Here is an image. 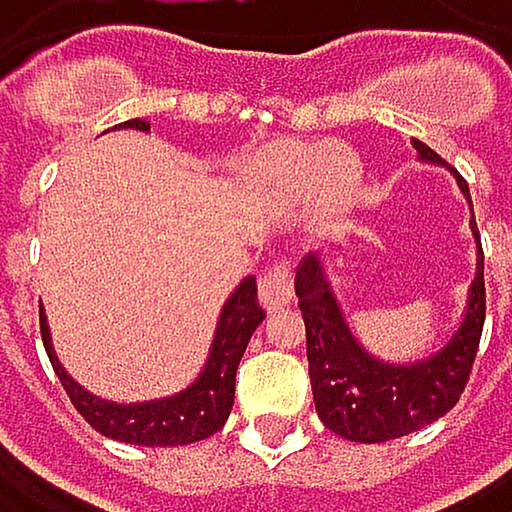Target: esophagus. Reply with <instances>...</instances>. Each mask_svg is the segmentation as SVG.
Wrapping results in <instances>:
<instances>
[{
	"mask_svg": "<svg viewBox=\"0 0 512 512\" xmlns=\"http://www.w3.org/2000/svg\"><path fill=\"white\" fill-rule=\"evenodd\" d=\"M259 299L265 305V311H280L293 302V274H290V265H274L268 268L262 277H259Z\"/></svg>",
	"mask_w": 512,
	"mask_h": 512,
	"instance_id": "esophagus-1",
	"label": "esophagus"
}]
</instances>
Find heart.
I'll list each match as a JSON object with an SVG mask.
<instances>
[{"label": "heart", "instance_id": "1", "mask_svg": "<svg viewBox=\"0 0 512 512\" xmlns=\"http://www.w3.org/2000/svg\"><path fill=\"white\" fill-rule=\"evenodd\" d=\"M265 176L280 198L302 201L305 195L317 192V204L336 213L360 189L363 164L354 152L332 149L329 143L280 146L268 155Z\"/></svg>", "mask_w": 512, "mask_h": 512}]
</instances>
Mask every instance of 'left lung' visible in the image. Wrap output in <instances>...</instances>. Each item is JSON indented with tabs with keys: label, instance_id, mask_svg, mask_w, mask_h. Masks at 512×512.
<instances>
[{
	"label": "left lung",
	"instance_id": "left-lung-1",
	"mask_svg": "<svg viewBox=\"0 0 512 512\" xmlns=\"http://www.w3.org/2000/svg\"><path fill=\"white\" fill-rule=\"evenodd\" d=\"M418 161L446 167V161L412 140ZM455 183L470 204V232L476 238V271L467 290V305L452 336L427 357L418 360H381L360 345L351 332L339 296L329 284L320 253H308L296 271V296L308 336V375L314 391V409L323 427L351 443H388L424 424L443 418L473 369L485 323V280H482V244L473 219L470 189L455 173Z\"/></svg>",
	"mask_w": 512,
	"mask_h": 512
}]
</instances>
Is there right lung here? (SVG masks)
Instances as JSON below:
<instances>
[{
	"label": "right lung",
	"instance_id": "1",
	"mask_svg": "<svg viewBox=\"0 0 512 512\" xmlns=\"http://www.w3.org/2000/svg\"><path fill=\"white\" fill-rule=\"evenodd\" d=\"M124 127L149 131V121L131 118V121H124ZM39 317H42V342H45V351L51 357V366L60 378V385L66 388L72 406L82 412V418L94 430H100L109 440L131 443V446H189V443L213 437L228 421V412H232V403H235L238 363L250 345L256 326L265 320V311L259 308V299H256V277H244L219 308L213 342H210V351L198 378L176 394L137 400V403H115L79 385V381L63 369L54 351L45 308L39 311Z\"/></svg>",
	"mask_w": 512,
	"mask_h": 512
}]
</instances>
